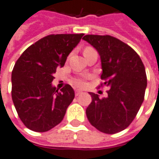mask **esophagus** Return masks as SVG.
Here are the masks:
<instances>
[{
    "mask_svg": "<svg viewBox=\"0 0 159 159\" xmlns=\"http://www.w3.org/2000/svg\"><path fill=\"white\" fill-rule=\"evenodd\" d=\"M81 93H82V92H81V91H76V92H75V95H76V96H78V95H80Z\"/></svg>",
    "mask_w": 159,
    "mask_h": 159,
    "instance_id": "34e87169",
    "label": "esophagus"
}]
</instances>
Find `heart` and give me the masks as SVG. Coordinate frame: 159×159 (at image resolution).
Wrapping results in <instances>:
<instances>
[{
	"instance_id": "1",
	"label": "heart",
	"mask_w": 159,
	"mask_h": 159,
	"mask_svg": "<svg viewBox=\"0 0 159 159\" xmlns=\"http://www.w3.org/2000/svg\"><path fill=\"white\" fill-rule=\"evenodd\" d=\"M90 49H92L91 47H87V48H85L84 51H85V50H90ZM74 84H75L76 87H78V88H83V87H84L86 84L85 80L83 79V78H78V79H76V81L74 82Z\"/></svg>"
}]
</instances>
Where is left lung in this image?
<instances>
[{"label": "left lung", "mask_w": 159, "mask_h": 159, "mask_svg": "<svg viewBox=\"0 0 159 159\" xmlns=\"http://www.w3.org/2000/svg\"><path fill=\"white\" fill-rule=\"evenodd\" d=\"M99 53L103 72L98 88L107 86L108 97L89 93L86 109L90 124L106 134L125 130L133 121L144 100L147 74L138 54L117 38L88 34L83 38Z\"/></svg>", "instance_id": "obj_1"}]
</instances>
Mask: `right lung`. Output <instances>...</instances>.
<instances>
[{
	"mask_svg": "<svg viewBox=\"0 0 159 159\" xmlns=\"http://www.w3.org/2000/svg\"><path fill=\"white\" fill-rule=\"evenodd\" d=\"M83 34H50L26 49L11 72V98L26 127L45 132L63 120L75 93L69 84L52 87L53 74L65 65Z\"/></svg>",
	"mask_w": 159,
	"mask_h": 159,
	"instance_id": "1",
	"label": "right lung"
}]
</instances>
